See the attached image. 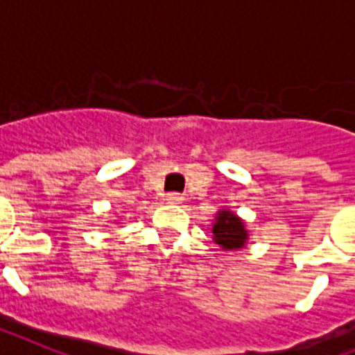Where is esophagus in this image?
<instances>
[{"mask_svg": "<svg viewBox=\"0 0 355 355\" xmlns=\"http://www.w3.org/2000/svg\"><path fill=\"white\" fill-rule=\"evenodd\" d=\"M166 201L173 202V205H178V202H182V196L180 193H167Z\"/></svg>", "mask_w": 355, "mask_h": 355, "instance_id": "1", "label": "esophagus"}]
</instances>
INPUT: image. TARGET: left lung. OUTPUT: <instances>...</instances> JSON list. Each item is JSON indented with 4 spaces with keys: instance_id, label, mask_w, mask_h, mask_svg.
Wrapping results in <instances>:
<instances>
[{
    "instance_id": "1",
    "label": "left lung",
    "mask_w": 355,
    "mask_h": 355,
    "mask_svg": "<svg viewBox=\"0 0 355 355\" xmlns=\"http://www.w3.org/2000/svg\"><path fill=\"white\" fill-rule=\"evenodd\" d=\"M212 240L223 251H240L250 242V229L236 212L220 208L214 216Z\"/></svg>"
}]
</instances>
